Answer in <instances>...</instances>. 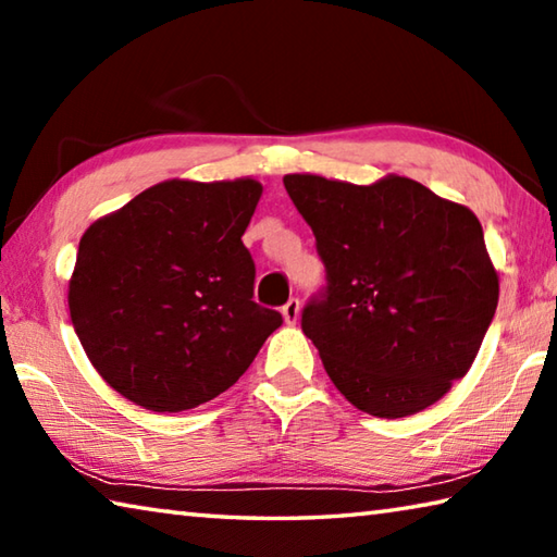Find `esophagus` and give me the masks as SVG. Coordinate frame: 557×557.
<instances>
[{
	"instance_id": "esophagus-1",
	"label": "esophagus",
	"mask_w": 557,
	"mask_h": 557,
	"mask_svg": "<svg viewBox=\"0 0 557 557\" xmlns=\"http://www.w3.org/2000/svg\"><path fill=\"white\" fill-rule=\"evenodd\" d=\"M299 314H301L299 299H289L287 305L282 307V317H285L287 324H297V322H299Z\"/></svg>"
}]
</instances>
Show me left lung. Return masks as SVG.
<instances>
[{
  "instance_id": "left-lung-1",
  "label": "left lung",
  "mask_w": 557,
  "mask_h": 557,
  "mask_svg": "<svg viewBox=\"0 0 557 557\" xmlns=\"http://www.w3.org/2000/svg\"><path fill=\"white\" fill-rule=\"evenodd\" d=\"M282 182L326 265V295L305 309L301 332L329 379L375 418L435 405L471 369L498 305L482 223L398 174Z\"/></svg>"
}]
</instances>
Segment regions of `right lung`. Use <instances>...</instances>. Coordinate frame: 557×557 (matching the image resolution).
I'll return each instance as SVG.
<instances>
[{
  "instance_id": "add662e5",
  "label": "right lung",
  "mask_w": 557,
  "mask_h": 557,
  "mask_svg": "<svg viewBox=\"0 0 557 557\" xmlns=\"http://www.w3.org/2000/svg\"><path fill=\"white\" fill-rule=\"evenodd\" d=\"M262 184L166 178L88 225L69 280L83 351L152 412L213 400L248 371L280 312L252 301L243 233Z\"/></svg>"
}]
</instances>
